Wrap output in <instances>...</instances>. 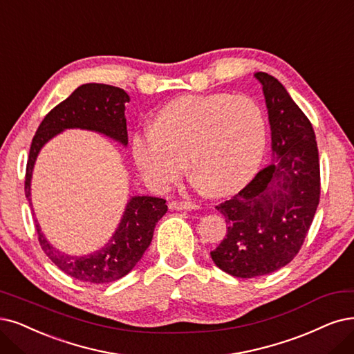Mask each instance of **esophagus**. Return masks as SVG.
<instances>
[{
	"label": "esophagus",
	"instance_id": "obj_1",
	"mask_svg": "<svg viewBox=\"0 0 354 354\" xmlns=\"http://www.w3.org/2000/svg\"><path fill=\"white\" fill-rule=\"evenodd\" d=\"M200 205L191 201H172L169 204V208L172 210H197Z\"/></svg>",
	"mask_w": 354,
	"mask_h": 354
}]
</instances>
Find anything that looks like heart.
<instances>
[{"label":"heart","instance_id":"heart-1","mask_svg":"<svg viewBox=\"0 0 354 354\" xmlns=\"http://www.w3.org/2000/svg\"><path fill=\"white\" fill-rule=\"evenodd\" d=\"M267 121L259 104L230 93L180 96L157 111L153 129L133 138L141 176L163 191L187 170L197 184L223 197L241 189L263 160Z\"/></svg>","mask_w":354,"mask_h":354}]
</instances>
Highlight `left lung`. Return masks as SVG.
<instances>
[{"instance_id":"left-lung-1","label":"left lung","mask_w":354,"mask_h":354,"mask_svg":"<svg viewBox=\"0 0 354 354\" xmlns=\"http://www.w3.org/2000/svg\"><path fill=\"white\" fill-rule=\"evenodd\" d=\"M255 77L268 108L272 162L216 205L227 233L210 252L220 270L239 279L266 276L290 263L305 242L321 195L310 121L276 77L261 71Z\"/></svg>"}]
</instances>
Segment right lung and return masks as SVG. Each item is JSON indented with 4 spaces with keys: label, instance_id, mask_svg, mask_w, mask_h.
I'll return each instance as SVG.
<instances>
[{
    "label": "right lung",
    "instance_id": "1",
    "mask_svg": "<svg viewBox=\"0 0 354 354\" xmlns=\"http://www.w3.org/2000/svg\"><path fill=\"white\" fill-rule=\"evenodd\" d=\"M129 96L120 87L88 83L48 112L32 140L26 166L24 192L30 203V179L39 150L65 128L97 131L116 141L128 144L125 103ZM167 212L166 200L156 197H133L112 239L97 252L87 257H71L57 251L44 236L35 220L37 241L48 258L67 276L87 283L103 284L120 280L136 267L149 248L156 223Z\"/></svg>",
    "mask_w": 354,
    "mask_h": 354
}]
</instances>
